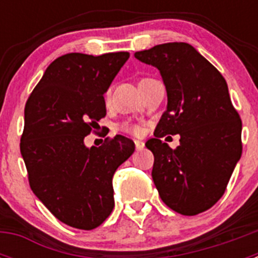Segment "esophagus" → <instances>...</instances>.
<instances>
[{
    "label": "esophagus",
    "instance_id": "obj_1",
    "mask_svg": "<svg viewBox=\"0 0 258 258\" xmlns=\"http://www.w3.org/2000/svg\"><path fill=\"white\" fill-rule=\"evenodd\" d=\"M136 149L137 151H141V150H143V147H145V143L141 142V141H136Z\"/></svg>",
    "mask_w": 258,
    "mask_h": 258
}]
</instances>
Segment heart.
Wrapping results in <instances>:
<instances>
[{
  "label": "heart",
  "mask_w": 258,
  "mask_h": 258,
  "mask_svg": "<svg viewBox=\"0 0 258 258\" xmlns=\"http://www.w3.org/2000/svg\"><path fill=\"white\" fill-rule=\"evenodd\" d=\"M122 129L129 133H133V134H140L141 133V129L140 126H137V125H132V124H124L122 125Z\"/></svg>",
  "instance_id": "1"
}]
</instances>
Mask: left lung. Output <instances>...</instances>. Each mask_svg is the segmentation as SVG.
Masks as SVG:
<instances>
[{"label":"left lung","mask_w":258,"mask_h":258,"mask_svg":"<svg viewBox=\"0 0 258 258\" xmlns=\"http://www.w3.org/2000/svg\"><path fill=\"white\" fill-rule=\"evenodd\" d=\"M134 56L159 70L168 97L155 138L146 142L155 157V186L177 213H202L222 197L241 156V120L226 80L186 42L156 45ZM166 134L181 137L175 150L161 142Z\"/></svg>","instance_id":"8db88e82"}]
</instances>
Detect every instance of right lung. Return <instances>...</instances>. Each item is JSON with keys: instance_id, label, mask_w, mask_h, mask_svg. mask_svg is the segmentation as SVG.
Segmentation results:
<instances>
[{"instance_id": "add662e5", "label": "right lung", "mask_w": 258, "mask_h": 258, "mask_svg": "<svg viewBox=\"0 0 258 258\" xmlns=\"http://www.w3.org/2000/svg\"><path fill=\"white\" fill-rule=\"evenodd\" d=\"M127 59L126 51L59 56L26 103L20 152L29 184L68 226L92 230L108 217L115 206L112 177L136 149L122 136L99 147L84 143L106 116L103 95Z\"/></svg>"}]
</instances>
